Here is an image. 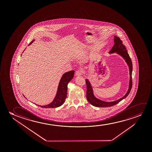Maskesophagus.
<instances>
[{"label":"esophagus","mask_w":152,"mask_h":152,"mask_svg":"<svg viewBox=\"0 0 152 152\" xmlns=\"http://www.w3.org/2000/svg\"><path fill=\"white\" fill-rule=\"evenodd\" d=\"M83 73V72L81 69H78V70H77L76 72L75 75H76V76H81L82 75Z\"/></svg>","instance_id":"obj_1"}]
</instances>
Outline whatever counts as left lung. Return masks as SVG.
<instances>
[{
    "mask_svg": "<svg viewBox=\"0 0 152 152\" xmlns=\"http://www.w3.org/2000/svg\"><path fill=\"white\" fill-rule=\"evenodd\" d=\"M114 45L112 49L110 50L109 53H116L117 54L121 56L124 60L125 62L129 67V75H130V79H129V87L126 94L125 96L122 98H120L118 100L112 101V102H107L99 99L96 98L94 94V90L92 87L91 84L90 83L89 79H86V83L87 85V92H86V98L88 101L92 105L96 107H110L113 106L116 104L118 103L121 100L124 99L128 96L130 92L131 91L132 88V63L131 61V58L128 53L127 50L125 46L123 45V42L121 39L116 36H114Z\"/></svg>",
    "mask_w": 152,
    "mask_h": 152,
    "instance_id": "8db88e82",
    "label": "left lung"
}]
</instances>
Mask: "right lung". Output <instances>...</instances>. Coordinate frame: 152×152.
I'll return each instance as SVG.
<instances>
[{
	"instance_id": "1",
	"label": "right lung",
	"mask_w": 152,
	"mask_h": 152,
	"mask_svg": "<svg viewBox=\"0 0 152 152\" xmlns=\"http://www.w3.org/2000/svg\"><path fill=\"white\" fill-rule=\"evenodd\" d=\"M34 40H35L31 41L30 42V44L28 45V46L31 45L34 42ZM74 73H75L74 71H69L64 73L62 75L58 83L56 95L52 102H51L50 103L47 105H42V106L35 104L36 105L40 106L43 108H56V107L61 106L64 103L65 99L66 98L67 84L72 79H73Z\"/></svg>"
}]
</instances>
